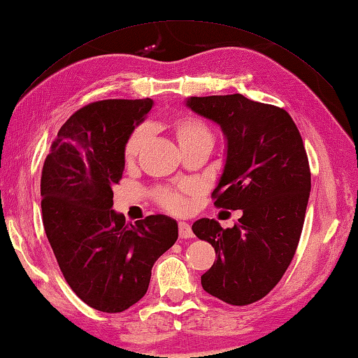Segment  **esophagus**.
Segmentation results:
<instances>
[{
  "instance_id": "34e87169",
  "label": "esophagus",
  "mask_w": 358,
  "mask_h": 358,
  "mask_svg": "<svg viewBox=\"0 0 358 358\" xmlns=\"http://www.w3.org/2000/svg\"><path fill=\"white\" fill-rule=\"evenodd\" d=\"M178 234H180L181 239H191V237L194 236L191 225H189V223H186V222H180L178 223Z\"/></svg>"
}]
</instances>
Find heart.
I'll return each instance as SVG.
<instances>
[{
	"mask_svg": "<svg viewBox=\"0 0 358 358\" xmlns=\"http://www.w3.org/2000/svg\"><path fill=\"white\" fill-rule=\"evenodd\" d=\"M171 129L180 149L195 145L213 147V131L209 129V125L197 116H180L172 122ZM147 136H149V129L145 125H138L136 129L131 130L124 145V159L127 163H131L138 157V153L141 152L147 141ZM158 199L161 205L172 213H185L189 206L186 195L181 191H161Z\"/></svg>",
	"mask_w": 358,
	"mask_h": 358,
	"instance_id": "heart-1",
	"label": "heart"
}]
</instances>
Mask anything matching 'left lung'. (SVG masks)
Instances as JSON below:
<instances>
[{"instance_id":"left-lung-1","label":"left lung","mask_w":358,"mask_h":358,"mask_svg":"<svg viewBox=\"0 0 358 358\" xmlns=\"http://www.w3.org/2000/svg\"><path fill=\"white\" fill-rule=\"evenodd\" d=\"M186 107L219 125L227 139L214 205L242 209L233 228L214 219L194 222L217 261L201 285L233 306L264 298L281 281L298 247L310 195V169L303 138L285 110L243 94L187 97Z\"/></svg>"}]
</instances>
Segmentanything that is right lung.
Returning a JSON list of instances; mask_svg holds the SVG:
<instances>
[{
	"label": "right lung",
	"instance_id": "add662e5",
	"mask_svg": "<svg viewBox=\"0 0 358 358\" xmlns=\"http://www.w3.org/2000/svg\"><path fill=\"white\" fill-rule=\"evenodd\" d=\"M149 99H107L62 125L41 172L45 233L66 282L96 310L117 313L149 289L152 267L178 239L172 217L127 223L113 208L124 145L152 110Z\"/></svg>",
	"mask_w": 358,
	"mask_h": 358
}]
</instances>
